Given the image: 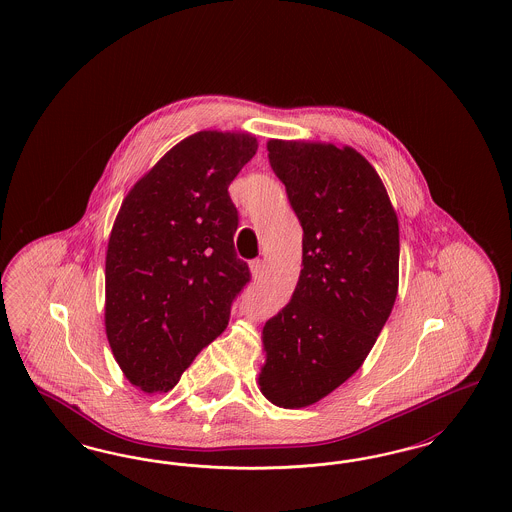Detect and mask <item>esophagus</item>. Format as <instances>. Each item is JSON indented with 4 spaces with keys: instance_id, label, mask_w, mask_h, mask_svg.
Returning <instances> with one entry per match:
<instances>
[{
    "instance_id": "34e87169",
    "label": "esophagus",
    "mask_w": 512,
    "mask_h": 512,
    "mask_svg": "<svg viewBox=\"0 0 512 512\" xmlns=\"http://www.w3.org/2000/svg\"><path fill=\"white\" fill-rule=\"evenodd\" d=\"M265 268H267V263H265L263 259H255V261H251V263H249V270H251V276H253V278L263 276Z\"/></svg>"
}]
</instances>
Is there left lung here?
<instances>
[{
  "instance_id": "1",
  "label": "left lung",
  "mask_w": 512,
  "mask_h": 512,
  "mask_svg": "<svg viewBox=\"0 0 512 512\" xmlns=\"http://www.w3.org/2000/svg\"><path fill=\"white\" fill-rule=\"evenodd\" d=\"M303 228V268L292 301L263 328L259 390L303 409L365 363L399 288V222L376 169L353 147L268 140Z\"/></svg>"
}]
</instances>
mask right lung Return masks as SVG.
Returning a JSON list of instances; mask_svg holds the SVG:
<instances>
[{
	"instance_id": "1",
	"label": "right lung",
	"mask_w": 512,
	"mask_h": 512,
	"mask_svg": "<svg viewBox=\"0 0 512 512\" xmlns=\"http://www.w3.org/2000/svg\"><path fill=\"white\" fill-rule=\"evenodd\" d=\"M257 147L249 132H195L122 199L105 255V334L136 390H172L228 326L249 282L228 186Z\"/></svg>"
}]
</instances>
